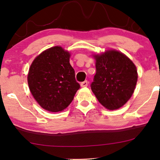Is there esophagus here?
Here are the masks:
<instances>
[{
    "label": "esophagus",
    "mask_w": 160,
    "mask_h": 160,
    "mask_svg": "<svg viewBox=\"0 0 160 160\" xmlns=\"http://www.w3.org/2000/svg\"><path fill=\"white\" fill-rule=\"evenodd\" d=\"M87 85H88V82L87 81H84V82L81 83V86L82 87H87Z\"/></svg>",
    "instance_id": "34e87169"
}]
</instances>
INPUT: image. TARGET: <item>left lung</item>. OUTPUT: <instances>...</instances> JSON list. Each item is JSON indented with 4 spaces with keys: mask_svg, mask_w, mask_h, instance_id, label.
<instances>
[{
    "mask_svg": "<svg viewBox=\"0 0 160 160\" xmlns=\"http://www.w3.org/2000/svg\"><path fill=\"white\" fill-rule=\"evenodd\" d=\"M96 73L90 85L100 103L109 110L124 106L134 92L136 67L128 57L115 50L95 55Z\"/></svg>",
    "mask_w": 160,
    "mask_h": 160,
    "instance_id": "1",
    "label": "left lung"
}]
</instances>
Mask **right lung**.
<instances>
[{
  "label": "right lung",
  "mask_w": 160,
  "mask_h": 160,
  "mask_svg": "<svg viewBox=\"0 0 160 160\" xmlns=\"http://www.w3.org/2000/svg\"><path fill=\"white\" fill-rule=\"evenodd\" d=\"M69 59L68 52L60 47H54L39 54L30 65L28 86L33 98L45 110H64L80 88Z\"/></svg>",
  "instance_id": "obj_1"
}]
</instances>
